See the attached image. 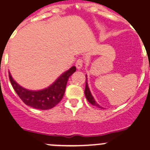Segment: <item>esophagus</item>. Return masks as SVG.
Returning <instances> with one entry per match:
<instances>
[{
  "label": "esophagus",
  "mask_w": 150,
  "mask_h": 150,
  "mask_svg": "<svg viewBox=\"0 0 150 150\" xmlns=\"http://www.w3.org/2000/svg\"><path fill=\"white\" fill-rule=\"evenodd\" d=\"M83 63H84V61L83 58H79L76 62V68L77 69L82 68V67H83Z\"/></svg>",
  "instance_id": "34e87169"
}]
</instances>
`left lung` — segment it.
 Returning a JSON list of instances; mask_svg holds the SVG:
<instances>
[{
    "label": "left lung",
    "mask_w": 150,
    "mask_h": 150,
    "mask_svg": "<svg viewBox=\"0 0 150 150\" xmlns=\"http://www.w3.org/2000/svg\"><path fill=\"white\" fill-rule=\"evenodd\" d=\"M86 79H87V78H86ZM86 88H85V92H84V93H85L86 98V99L89 101V102L90 103V104L93 105L97 106V107H98V108H102V107H100V105H99L97 104L96 102L95 101L93 96H92V94H91L90 91H89V86H88L87 82H86Z\"/></svg>",
    "instance_id": "8db88e82"
}]
</instances>
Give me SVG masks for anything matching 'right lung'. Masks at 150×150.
I'll return each mask as SVG.
<instances>
[{
    "label": "right lung",
    "instance_id": "obj_1",
    "mask_svg": "<svg viewBox=\"0 0 150 150\" xmlns=\"http://www.w3.org/2000/svg\"><path fill=\"white\" fill-rule=\"evenodd\" d=\"M76 67L73 66L67 71L57 79L49 87L39 91H31L25 89L17 84L9 72V78L13 88L21 100L26 105L41 110L51 109L57 105L64 95L67 83L75 71Z\"/></svg>",
    "mask_w": 150,
    "mask_h": 150
}]
</instances>
